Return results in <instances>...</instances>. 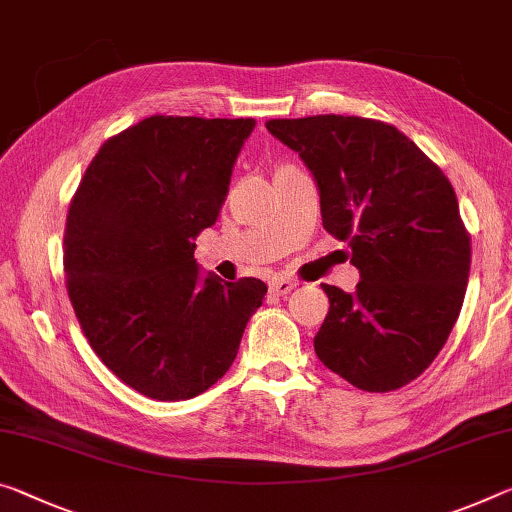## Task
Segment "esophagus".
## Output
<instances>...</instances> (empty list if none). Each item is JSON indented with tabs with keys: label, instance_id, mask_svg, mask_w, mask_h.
Here are the masks:
<instances>
[{
	"label": "esophagus",
	"instance_id": "34e87169",
	"mask_svg": "<svg viewBox=\"0 0 512 512\" xmlns=\"http://www.w3.org/2000/svg\"><path fill=\"white\" fill-rule=\"evenodd\" d=\"M294 287H296V282L289 278H273V282H271V291H275L278 296H287Z\"/></svg>",
	"mask_w": 512,
	"mask_h": 512
}]
</instances>
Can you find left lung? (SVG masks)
Listing matches in <instances>:
<instances>
[{
  "label": "left lung",
  "instance_id": "left-lung-1",
  "mask_svg": "<svg viewBox=\"0 0 512 512\" xmlns=\"http://www.w3.org/2000/svg\"><path fill=\"white\" fill-rule=\"evenodd\" d=\"M310 170L323 227L360 271L353 294L323 285L330 310L314 351L364 392H392L442 351L465 298L472 246L451 182L394 125L358 116L269 120Z\"/></svg>",
  "mask_w": 512,
  "mask_h": 512
}]
</instances>
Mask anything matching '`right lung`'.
I'll return each mask as SVG.
<instances>
[{
	"label": "right lung",
	"mask_w": 512,
	"mask_h": 512,
	"mask_svg": "<svg viewBox=\"0 0 512 512\" xmlns=\"http://www.w3.org/2000/svg\"><path fill=\"white\" fill-rule=\"evenodd\" d=\"M253 118L150 116L102 145L70 202L63 271L107 367L154 401H186L237 358L266 285L200 273Z\"/></svg>",
	"instance_id": "obj_1"
}]
</instances>
